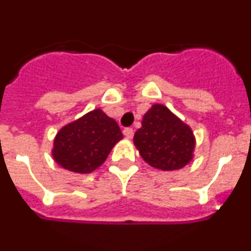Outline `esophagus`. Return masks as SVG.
<instances>
[{"label": "esophagus", "mask_w": 251, "mask_h": 251, "mask_svg": "<svg viewBox=\"0 0 251 251\" xmlns=\"http://www.w3.org/2000/svg\"><path fill=\"white\" fill-rule=\"evenodd\" d=\"M124 136H126V138L130 139L133 137V134H134V130L132 129V128H126V129L123 130Z\"/></svg>", "instance_id": "obj_1"}]
</instances>
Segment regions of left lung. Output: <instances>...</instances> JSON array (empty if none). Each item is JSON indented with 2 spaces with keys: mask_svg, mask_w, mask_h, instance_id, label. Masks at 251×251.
<instances>
[{
  "mask_svg": "<svg viewBox=\"0 0 251 251\" xmlns=\"http://www.w3.org/2000/svg\"><path fill=\"white\" fill-rule=\"evenodd\" d=\"M133 142L142 158L161 171L185 167L194 158L196 146L191 127L162 104H153L143 115Z\"/></svg>",
  "mask_w": 251,
  "mask_h": 251,
  "instance_id": "8db88e82",
  "label": "left lung"
}]
</instances>
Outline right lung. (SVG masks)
<instances>
[{
  "label": "right lung",
  "instance_id": "1",
  "mask_svg": "<svg viewBox=\"0 0 251 251\" xmlns=\"http://www.w3.org/2000/svg\"><path fill=\"white\" fill-rule=\"evenodd\" d=\"M122 138L117 122L98 108L64 126L55 136L51 154L65 170L90 174L103 165Z\"/></svg>",
  "mask_w": 251,
  "mask_h": 251
}]
</instances>
